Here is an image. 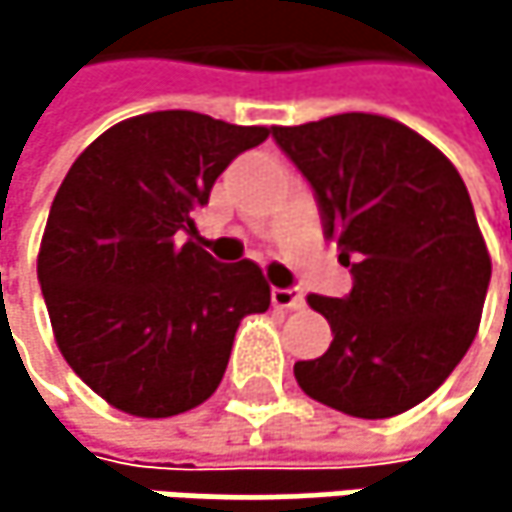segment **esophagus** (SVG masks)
I'll use <instances>...</instances> for the list:
<instances>
[{
	"label": "esophagus",
	"instance_id": "obj_1",
	"mask_svg": "<svg viewBox=\"0 0 512 512\" xmlns=\"http://www.w3.org/2000/svg\"><path fill=\"white\" fill-rule=\"evenodd\" d=\"M272 305L284 308V311H293V308L305 305V296H302L299 287H272Z\"/></svg>",
	"mask_w": 512,
	"mask_h": 512
}]
</instances>
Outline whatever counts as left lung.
<instances>
[{"instance_id": "left-lung-1", "label": "left lung", "mask_w": 512, "mask_h": 512, "mask_svg": "<svg viewBox=\"0 0 512 512\" xmlns=\"http://www.w3.org/2000/svg\"><path fill=\"white\" fill-rule=\"evenodd\" d=\"M272 139L311 183L353 275L344 299L308 296L335 338L293 364L299 388L353 418L418 406L468 353L492 275L460 171L382 115L272 127Z\"/></svg>"}]
</instances>
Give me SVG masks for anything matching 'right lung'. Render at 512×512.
Here are the masks:
<instances>
[{
	"label": "right lung",
	"instance_id": "add662e5",
	"mask_svg": "<svg viewBox=\"0 0 512 512\" xmlns=\"http://www.w3.org/2000/svg\"><path fill=\"white\" fill-rule=\"evenodd\" d=\"M266 136L201 112H151L94 139L61 180L38 281L61 356L115 409H195L219 388L240 320L269 308L257 263L183 243L216 177Z\"/></svg>",
	"mask_w": 512,
	"mask_h": 512
}]
</instances>
